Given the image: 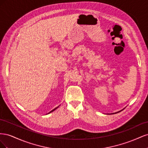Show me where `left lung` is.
<instances>
[{
    "instance_id": "8db88e82",
    "label": "left lung",
    "mask_w": 148,
    "mask_h": 148,
    "mask_svg": "<svg viewBox=\"0 0 148 148\" xmlns=\"http://www.w3.org/2000/svg\"><path fill=\"white\" fill-rule=\"evenodd\" d=\"M120 111H122V110H120ZM120 111H119V112H115V113H113V114H116V113H118V112H120Z\"/></svg>"
}]
</instances>
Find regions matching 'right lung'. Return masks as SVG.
I'll return each instance as SVG.
<instances>
[{"instance_id": "obj_1", "label": "right lung", "mask_w": 148, "mask_h": 148, "mask_svg": "<svg viewBox=\"0 0 148 148\" xmlns=\"http://www.w3.org/2000/svg\"><path fill=\"white\" fill-rule=\"evenodd\" d=\"M57 108H58V107H56V108H55V109H53V110H51V112H49V113H51V112H53V110H56V109H57ZM49 113H48V114H49Z\"/></svg>"}]
</instances>
